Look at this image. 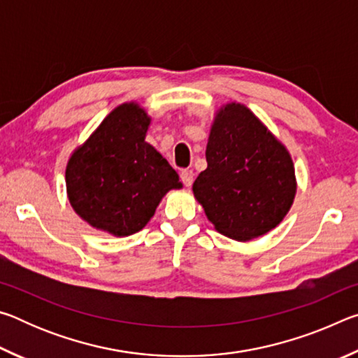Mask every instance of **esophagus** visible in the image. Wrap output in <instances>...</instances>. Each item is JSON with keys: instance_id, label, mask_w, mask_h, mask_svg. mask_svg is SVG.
I'll use <instances>...</instances> for the list:
<instances>
[{"instance_id": "34e87169", "label": "esophagus", "mask_w": 358, "mask_h": 358, "mask_svg": "<svg viewBox=\"0 0 358 358\" xmlns=\"http://www.w3.org/2000/svg\"><path fill=\"white\" fill-rule=\"evenodd\" d=\"M180 178H181V181H183V185L186 187H189L194 181V172L189 171V169H185V171H181Z\"/></svg>"}]
</instances>
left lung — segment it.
Listing matches in <instances>:
<instances>
[{"instance_id": "1", "label": "left lung", "mask_w": 358, "mask_h": 358, "mask_svg": "<svg viewBox=\"0 0 358 358\" xmlns=\"http://www.w3.org/2000/svg\"><path fill=\"white\" fill-rule=\"evenodd\" d=\"M207 169L192 185L217 232L237 241L268 234L292 207L296 180L287 148L240 102L216 112Z\"/></svg>"}]
</instances>
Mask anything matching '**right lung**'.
I'll return each instance as SVG.
<instances>
[{
  "mask_svg": "<svg viewBox=\"0 0 358 358\" xmlns=\"http://www.w3.org/2000/svg\"><path fill=\"white\" fill-rule=\"evenodd\" d=\"M151 118L137 102H124L72 151L66 166L71 207L90 226L115 237L142 230L178 173L145 142Z\"/></svg>",
  "mask_w": 358,
  "mask_h": 358,
  "instance_id": "1",
  "label": "right lung"
}]
</instances>
